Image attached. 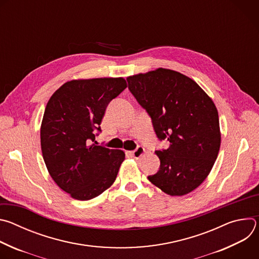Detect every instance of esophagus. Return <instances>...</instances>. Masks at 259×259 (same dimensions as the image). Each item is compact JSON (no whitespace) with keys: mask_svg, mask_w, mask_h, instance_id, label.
Here are the masks:
<instances>
[{"mask_svg":"<svg viewBox=\"0 0 259 259\" xmlns=\"http://www.w3.org/2000/svg\"><path fill=\"white\" fill-rule=\"evenodd\" d=\"M144 153H145L144 147H142V146H138L135 151H132V152H131V155H132L135 159H139V158H140Z\"/></svg>","mask_w":259,"mask_h":259,"instance_id":"esophagus-1","label":"esophagus"}]
</instances>
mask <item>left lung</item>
<instances>
[{"label": "left lung", "mask_w": 259, "mask_h": 259, "mask_svg": "<svg viewBox=\"0 0 259 259\" xmlns=\"http://www.w3.org/2000/svg\"><path fill=\"white\" fill-rule=\"evenodd\" d=\"M129 90L152 118L167 150L157 151L161 165L147 178L165 194L177 197L194 190L209 175L220 149L217 108L191 78L159 67L127 78Z\"/></svg>", "instance_id": "8db88e82"}]
</instances>
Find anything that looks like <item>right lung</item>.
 I'll return each instance as SVG.
<instances>
[{
	"label": "right lung",
	"mask_w": 259,
	"mask_h": 259,
	"mask_svg": "<svg viewBox=\"0 0 259 259\" xmlns=\"http://www.w3.org/2000/svg\"><path fill=\"white\" fill-rule=\"evenodd\" d=\"M127 87L124 78L71 80L50 97L41 124L48 172L71 198L88 201L115 182L125 160L121 150L96 145L107 104Z\"/></svg>",
	"instance_id": "add662e5"
}]
</instances>
